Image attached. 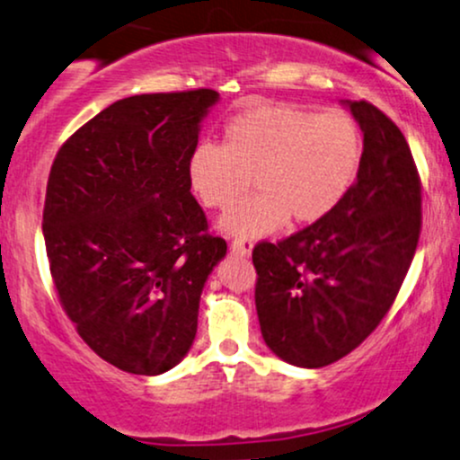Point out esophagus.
Returning a JSON list of instances; mask_svg holds the SVG:
<instances>
[{
    "mask_svg": "<svg viewBox=\"0 0 460 460\" xmlns=\"http://www.w3.org/2000/svg\"><path fill=\"white\" fill-rule=\"evenodd\" d=\"M253 250V243L250 239H234L230 245V252L234 256H250Z\"/></svg>",
    "mask_w": 460,
    "mask_h": 460,
    "instance_id": "1",
    "label": "esophagus"
}]
</instances>
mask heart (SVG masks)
Here are the masks:
<instances>
[{
	"label": "heart",
	"instance_id": "b5f03b06",
	"mask_svg": "<svg viewBox=\"0 0 460 460\" xmlns=\"http://www.w3.org/2000/svg\"><path fill=\"white\" fill-rule=\"evenodd\" d=\"M359 165L361 135L344 111L261 102L226 122L224 146L193 148L187 178L204 207L226 208L253 174L258 191L226 210L217 228L234 239H258L290 217L301 226L325 219L350 191Z\"/></svg>",
	"mask_w": 460,
	"mask_h": 460
}]
</instances>
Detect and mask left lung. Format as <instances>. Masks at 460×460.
Instances as JSON below:
<instances>
[{
    "label": "left lung",
    "instance_id": "left-lung-1",
    "mask_svg": "<svg viewBox=\"0 0 460 460\" xmlns=\"http://www.w3.org/2000/svg\"><path fill=\"white\" fill-rule=\"evenodd\" d=\"M364 133L359 174L325 219L253 250L256 310L267 347L323 368L375 332L411 267L422 193L401 128L366 101H342Z\"/></svg>",
    "mask_w": 460,
    "mask_h": 460
}]
</instances>
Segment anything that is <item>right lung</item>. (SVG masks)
Segmentation results:
<instances>
[{
    "label": "right lung",
    "instance_id": "1",
    "mask_svg": "<svg viewBox=\"0 0 460 460\" xmlns=\"http://www.w3.org/2000/svg\"><path fill=\"white\" fill-rule=\"evenodd\" d=\"M215 90L116 101L59 148L42 234L59 301L99 358L164 375L191 349L202 288L226 245L207 234L189 155Z\"/></svg>",
    "mask_w": 460,
    "mask_h": 460
}]
</instances>
